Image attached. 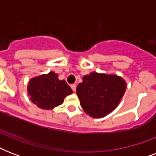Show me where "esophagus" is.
Here are the masks:
<instances>
[{"instance_id": "obj_1", "label": "esophagus", "mask_w": 156, "mask_h": 156, "mask_svg": "<svg viewBox=\"0 0 156 156\" xmlns=\"http://www.w3.org/2000/svg\"><path fill=\"white\" fill-rule=\"evenodd\" d=\"M70 87H71V89L73 90V91H75L77 86H76V84H72V85L70 86Z\"/></svg>"}]
</instances>
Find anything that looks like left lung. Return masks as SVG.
Here are the masks:
<instances>
[{
	"label": "left lung",
	"mask_w": 156,
	"mask_h": 156,
	"mask_svg": "<svg viewBox=\"0 0 156 156\" xmlns=\"http://www.w3.org/2000/svg\"><path fill=\"white\" fill-rule=\"evenodd\" d=\"M126 88L121 77L90 73L83 77L76 91L83 110L92 117L100 118L116 108Z\"/></svg>",
	"instance_id": "8db88e82"
}]
</instances>
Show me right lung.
Returning a JSON list of instances; mask_svg holds the SVG:
<instances>
[{"label": "right lung", "mask_w": 156, "mask_h": 156, "mask_svg": "<svg viewBox=\"0 0 156 156\" xmlns=\"http://www.w3.org/2000/svg\"><path fill=\"white\" fill-rule=\"evenodd\" d=\"M30 100L39 108L51 110L61 105L67 95L73 93L65 80H59L54 72L32 78L27 87Z\"/></svg>", "instance_id": "right-lung-1"}]
</instances>
